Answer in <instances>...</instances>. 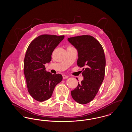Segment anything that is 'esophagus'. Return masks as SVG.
Instances as JSON below:
<instances>
[{
	"label": "esophagus",
	"instance_id": "34e87169",
	"mask_svg": "<svg viewBox=\"0 0 132 132\" xmlns=\"http://www.w3.org/2000/svg\"><path fill=\"white\" fill-rule=\"evenodd\" d=\"M63 78L64 79H67V78H68V76L66 75H63Z\"/></svg>",
	"mask_w": 132,
	"mask_h": 132
}]
</instances>
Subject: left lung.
Returning <instances> with one entry per match:
<instances>
[{"instance_id":"obj_1","label":"left lung","mask_w":132,"mask_h":132,"mask_svg":"<svg viewBox=\"0 0 132 132\" xmlns=\"http://www.w3.org/2000/svg\"><path fill=\"white\" fill-rule=\"evenodd\" d=\"M68 40L78 51V66L86 67L82 69L84 80L71 91V95L78 103L85 104L94 98L103 81L106 64L104 50L99 42L91 36L69 38Z\"/></svg>"}]
</instances>
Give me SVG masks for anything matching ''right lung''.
<instances>
[{
	"mask_svg": "<svg viewBox=\"0 0 132 132\" xmlns=\"http://www.w3.org/2000/svg\"><path fill=\"white\" fill-rule=\"evenodd\" d=\"M64 36L43 35L34 39L26 53L24 72L28 90L35 100L50 98L54 89L62 80L61 74H52L45 71L44 64L50 63L54 50Z\"/></svg>",
	"mask_w": 132,
	"mask_h": 132,
	"instance_id": "1",
	"label": "right lung"
}]
</instances>
